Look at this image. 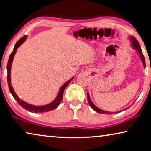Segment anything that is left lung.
I'll return each instance as SVG.
<instances>
[{
  "instance_id": "obj_1",
  "label": "left lung",
  "mask_w": 151,
  "mask_h": 151,
  "mask_svg": "<svg viewBox=\"0 0 151 151\" xmlns=\"http://www.w3.org/2000/svg\"><path fill=\"white\" fill-rule=\"evenodd\" d=\"M130 39H131V40H132V47H133L134 48L136 49L137 51H138V53L140 54V58H141L142 61V63H143V64H144V66L145 67L146 66V63H145V57H144L142 51V49H141V47H140V44H139L138 41V40H137V39L134 37H130ZM87 100H88V102H89V104L90 105V106H91L92 109H93L96 112H98V113H101V114H113V113H114V112H106V111H102V110L98 109V108L96 107V106L94 105L93 103L91 102V99H90V98H89V93H87ZM128 108H129V107H128ZM128 108H127V109H128ZM127 109H125V110Z\"/></svg>"
}]
</instances>
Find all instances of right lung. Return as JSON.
<instances>
[{
    "label": "right lung",
    "mask_w": 151,
    "mask_h": 151,
    "mask_svg": "<svg viewBox=\"0 0 151 151\" xmlns=\"http://www.w3.org/2000/svg\"><path fill=\"white\" fill-rule=\"evenodd\" d=\"M26 39V36H24L23 37L21 38L18 41L16 42L15 45L14 47V49H13V51H12V53H11V55L9 56V58L8 60V63H7V66H6V69H7V83H8V85H9V91L11 92V93L12 94L13 97L14 98L15 100L17 101L18 104H19L22 107H23L24 109H26L27 111H30V112H48L50 111H53V110L57 108L59 104H60V102H62V99H63V93H64V89H66V87L68 86V85L70 83V81L73 79V77L70 78L69 81H68L66 83H65L64 85H62L61 88H60L59 93H58V95L56 98L52 102L49 103V104L45 105V106H33L31 104H29L28 103H26L25 102H24L23 100H20V98L18 97V96L16 95V93H15L14 90H13L12 85H11V64H12V62L13 60V57H14L15 53H16L17 49L23 43V42L25 41Z\"/></svg>",
    "instance_id": "1"
}]
</instances>
